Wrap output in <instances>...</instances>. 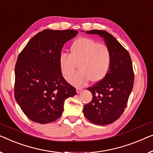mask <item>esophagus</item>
Segmentation results:
<instances>
[{
  "mask_svg": "<svg viewBox=\"0 0 153 153\" xmlns=\"http://www.w3.org/2000/svg\"><path fill=\"white\" fill-rule=\"evenodd\" d=\"M82 91H83V89H82V88H76V92L78 93V94H79V93L81 92Z\"/></svg>",
  "mask_w": 153,
  "mask_h": 153,
  "instance_id": "34e87169",
  "label": "esophagus"
}]
</instances>
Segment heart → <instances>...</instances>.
I'll return each instance as SVG.
<instances>
[{
  "label": "heart",
  "instance_id": "1",
  "mask_svg": "<svg viewBox=\"0 0 153 153\" xmlns=\"http://www.w3.org/2000/svg\"><path fill=\"white\" fill-rule=\"evenodd\" d=\"M111 61V52L107 45L82 37L71 44L70 54L60 55L59 66L63 76L70 81L78 65L79 71L71 78L70 83L81 87L90 80L92 83L103 80L109 72Z\"/></svg>",
  "mask_w": 153,
  "mask_h": 153
}]
</instances>
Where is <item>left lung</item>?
<instances>
[{"mask_svg":"<svg viewBox=\"0 0 153 153\" xmlns=\"http://www.w3.org/2000/svg\"><path fill=\"white\" fill-rule=\"evenodd\" d=\"M86 33L103 37L111 52L112 61L105 78L87 89L91 92L92 99L83 105V114L94 124H110L123 114L133 88L132 60L128 51L106 31L93 30Z\"/></svg>","mask_w":153,"mask_h":153,"instance_id":"left-lung-1","label":"left lung"}]
</instances>
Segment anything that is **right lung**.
Listing matches in <instances>:
<instances>
[{
	"instance_id": "obj_1",
	"label": "right lung",
	"mask_w": 153,
	"mask_h": 153,
	"mask_svg": "<svg viewBox=\"0 0 153 153\" xmlns=\"http://www.w3.org/2000/svg\"><path fill=\"white\" fill-rule=\"evenodd\" d=\"M78 33L44 30L30 39L18 56L14 97L31 121H56L61 116L65 99L76 94L75 88L62 76L59 56L64 44Z\"/></svg>"
}]
</instances>
